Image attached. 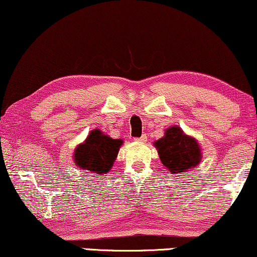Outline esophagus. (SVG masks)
I'll list each match as a JSON object with an SVG mask.
<instances>
[{
  "instance_id": "34e87169",
  "label": "esophagus",
  "mask_w": 257,
  "mask_h": 257,
  "mask_svg": "<svg viewBox=\"0 0 257 257\" xmlns=\"http://www.w3.org/2000/svg\"><path fill=\"white\" fill-rule=\"evenodd\" d=\"M136 140L137 141H143V143H145V141H147V137H146V135H143L139 138H136Z\"/></svg>"
}]
</instances>
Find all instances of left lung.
<instances>
[{
  "label": "left lung",
  "instance_id": "1",
  "mask_svg": "<svg viewBox=\"0 0 257 257\" xmlns=\"http://www.w3.org/2000/svg\"><path fill=\"white\" fill-rule=\"evenodd\" d=\"M155 147L162 165L173 174L195 168L202 158L197 141L185 136L177 126L167 130L165 137L155 143Z\"/></svg>",
  "mask_w": 257,
  "mask_h": 257
}]
</instances>
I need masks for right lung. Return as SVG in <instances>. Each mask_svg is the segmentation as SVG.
<instances>
[{
  "label": "right lung",
  "instance_id": "1",
  "mask_svg": "<svg viewBox=\"0 0 257 257\" xmlns=\"http://www.w3.org/2000/svg\"><path fill=\"white\" fill-rule=\"evenodd\" d=\"M121 144L122 140L112 139L99 130H94L84 143L77 146L74 160L81 169L104 174L112 167Z\"/></svg>",
  "mask_w": 257,
  "mask_h": 257
}]
</instances>
